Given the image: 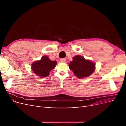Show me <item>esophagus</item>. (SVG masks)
Returning <instances> with one entry per match:
<instances>
[{
  "label": "esophagus",
  "mask_w": 126,
  "mask_h": 126,
  "mask_svg": "<svg viewBox=\"0 0 126 126\" xmlns=\"http://www.w3.org/2000/svg\"><path fill=\"white\" fill-rule=\"evenodd\" d=\"M66 59L65 58H63V59H60V61L61 63H65L66 62Z\"/></svg>",
  "instance_id": "1"
}]
</instances>
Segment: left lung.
<instances>
[{"label": "left lung", "mask_w": 126, "mask_h": 126, "mask_svg": "<svg viewBox=\"0 0 126 126\" xmlns=\"http://www.w3.org/2000/svg\"><path fill=\"white\" fill-rule=\"evenodd\" d=\"M70 70L76 77L83 79L89 77L93 74L96 69V64L84 57L76 55L72 58V61L68 64Z\"/></svg>", "instance_id": "1"}]
</instances>
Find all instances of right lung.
Here are the masks:
<instances>
[{
  "instance_id": "right-lung-1",
  "label": "right lung",
  "mask_w": 126,
  "mask_h": 126,
  "mask_svg": "<svg viewBox=\"0 0 126 126\" xmlns=\"http://www.w3.org/2000/svg\"><path fill=\"white\" fill-rule=\"evenodd\" d=\"M57 63L56 61H52L49 57L44 56L39 60L33 62L31 69L33 73L40 78H44L49 75L50 71L55 69Z\"/></svg>"
}]
</instances>
